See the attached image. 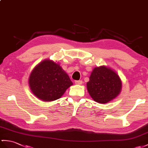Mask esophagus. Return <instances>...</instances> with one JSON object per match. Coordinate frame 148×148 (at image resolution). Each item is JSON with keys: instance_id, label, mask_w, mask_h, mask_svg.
I'll list each match as a JSON object with an SVG mask.
<instances>
[{"instance_id": "34e87169", "label": "esophagus", "mask_w": 148, "mask_h": 148, "mask_svg": "<svg viewBox=\"0 0 148 148\" xmlns=\"http://www.w3.org/2000/svg\"><path fill=\"white\" fill-rule=\"evenodd\" d=\"M82 83V81H75V84H78V85H81Z\"/></svg>"}]
</instances>
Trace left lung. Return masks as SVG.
I'll use <instances>...</instances> for the list:
<instances>
[{"instance_id": "obj_1", "label": "left lung", "mask_w": 148, "mask_h": 148, "mask_svg": "<svg viewBox=\"0 0 148 148\" xmlns=\"http://www.w3.org/2000/svg\"><path fill=\"white\" fill-rule=\"evenodd\" d=\"M86 85L91 97L99 103L112 101L122 90V81L119 75L112 69L104 66L92 70Z\"/></svg>"}]
</instances>
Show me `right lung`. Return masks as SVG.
Instances as JSON below:
<instances>
[{
    "label": "right lung",
    "instance_id": "add662e5",
    "mask_svg": "<svg viewBox=\"0 0 148 148\" xmlns=\"http://www.w3.org/2000/svg\"><path fill=\"white\" fill-rule=\"evenodd\" d=\"M28 82L33 95L45 101L59 99L73 85V82L60 65L49 59L41 62L33 69Z\"/></svg>",
    "mask_w": 148,
    "mask_h": 148
}]
</instances>
